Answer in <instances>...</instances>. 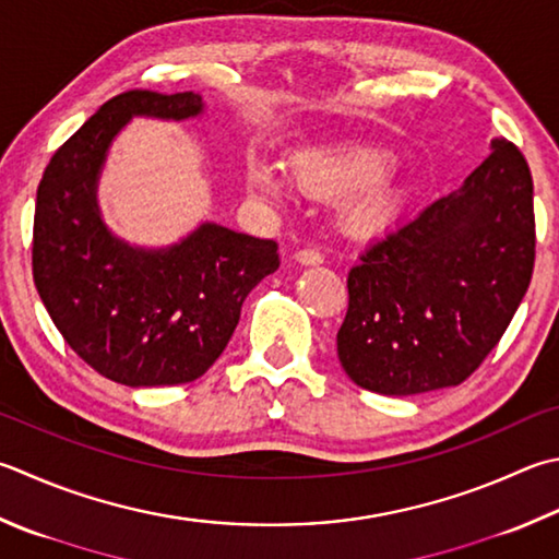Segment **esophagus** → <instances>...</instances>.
Masks as SVG:
<instances>
[{"instance_id":"obj_1","label":"esophagus","mask_w":559,"mask_h":559,"mask_svg":"<svg viewBox=\"0 0 559 559\" xmlns=\"http://www.w3.org/2000/svg\"><path fill=\"white\" fill-rule=\"evenodd\" d=\"M294 260L301 262V265H321L323 255H321L319 250H313V248H301V250L294 252Z\"/></svg>"}]
</instances>
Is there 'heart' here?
Returning <instances> with one entry per match:
<instances>
[{
    "label": "heart",
    "mask_w": 559,
    "mask_h": 559,
    "mask_svg": "<svg viewBox=\"0 0 559 559\" xmlns=\"http://www.w3.org/2000/svg\"><path fill=\"white\" fill-rule=\"evenodd\" d=\"M289 180L304 194L319 199H338L343 202V218L347 226L372 228L392 221L406 202L404 189L389 173L394 170V157L374 148L357 145H333V148L301 151L289 160ZM248 192L275 202L282 197L277 175L267 165L252 163L246 175Z\"/></svg>",
    "instance_id": "obj_1"
}]
</instances>
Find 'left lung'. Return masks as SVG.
Masks as SVG:
<instances>
[{
	"label": "left lung",
	"mask_w": 559,
	"mask_h": 559,
	"mask_svg": "<svg viewBox=\"0 0 559 559\" xmlns=\"http://www.w3.org/2000/svg\"><path fill=\"white\" fill-rule=\"evenodd\" d=\"M533 262L528 163L493 139L465 185L374 238L347 272L345 374L386 396L462 384L509 329Z\"/></svg>",
	"instance_id": "obj_1"
}]
</instances>
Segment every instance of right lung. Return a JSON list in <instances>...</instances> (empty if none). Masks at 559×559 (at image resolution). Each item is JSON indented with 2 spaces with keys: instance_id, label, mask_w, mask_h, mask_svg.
Masks as SVG:
<instances>
[{
  "instance_id": "right-lung-1",
  "label": "right lung",
  "mask_w": 559,
  "mask_h": 559,
  "mask_svg": "<svg viewBox=\"0 0 559 559\" xmlns=\"http://www.w3.org/2000/svg\"><path fill=\"white\" fill-rule=\"evenodd\" d=\"M194 92L116 94L60 145L36 194V289L56 329L92 370L126 386L194 382L234 335L255 284L280 267L275 240L202 224L180 243L133 248L104 226L97 182L133 116L192 119Z\"/></svg>"
}]
</instances>
